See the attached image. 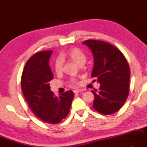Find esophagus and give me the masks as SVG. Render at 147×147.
Instances as JSON below:
<instances>
[{"label":"esophagus","mask_w":147,"mask_h":147,"mask_svg":"<svg viewBox=\"0 0 147 147\" xmlns=\"http://www.w3.org/2000/svg\"><path fill=\"white\" fill-rule=\"evenodd\" d=\"M81 91H82V90H81V89H75V90H73L74 93H78V92H81Z\"/></svg>","instance_id":"34e87169"}]
</instances>
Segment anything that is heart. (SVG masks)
I'll return each mask as SVG.
<instances>
[{
	"instance_id": "heart-1",
	"label": "heart",
	"mask_w": 147,
	"mask_h": 147,
	"mask_svg": "<svg viewBox=\"0 0 147 147\" xmlns=\"http://www.w3.org/2000/svg\"><path fill=\"white\" fill-rule=\"evenodd\" d=\"M60 57L62 60L69 58V59H71L74 61V62H76L77 64H78L80 65L84 64L85 62V60H86V57H85L84 53L83 52L81 49H80L79 48L76 47L71 48V49L68 50L67 51L62 53V54L60 55ZM61 59L58 58H57L55 61L54 68L55 71L57 73H60V72H62V71L63 62L62 60ZM70 81L73 84H78V80H77V78H75V77L71 78Z\"/></svg>"
}]
</instances>
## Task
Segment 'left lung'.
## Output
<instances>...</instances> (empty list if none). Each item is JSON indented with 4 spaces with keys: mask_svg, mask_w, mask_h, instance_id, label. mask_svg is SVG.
I'll list each match as a JSON object with an SVG mask.
<instances>
[{
    "mask_svg": "<svg viewBox=\"0 0 147 147\" xmlns=\"http://www.w3.org/2000/svg\"><path fill=\"white\" fill-rule=\"evenodd\" d=\"M83 44L94 57L91 76L98 78L100 90L94 95L93 108L102 114L115 113L123 105L129 93L130 67L123 54L107 42L87 40Z\"/></svg>",
    "mask_w": 147,
    "mask_h": 147,
    "instance_id": "8db88e82",
    "label": "left lung"
}]
</instances>
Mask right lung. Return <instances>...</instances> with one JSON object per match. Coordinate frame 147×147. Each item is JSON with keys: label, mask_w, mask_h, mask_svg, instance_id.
<instances>
[{"label": "right lung", "mask_w": 147, "mask_h": 147, "mask_svg": "<svg viewBox=\"0 0 147 147\" xmlns=\"http://www.w3.org/2000/svg\"><path fill=\"white\" fill-rule=\"evenodd\" d=\"M52 51L35 53L26 62L21 76V87L32 112L42 121L57 124L70 111L74 93L68 90L56 96L50 90L53 74L49 65Z\"/></svg>", "instance_id": "1"}]
</instances>
